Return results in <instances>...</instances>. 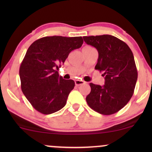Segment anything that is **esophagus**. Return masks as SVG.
<instances>
[{"instance_id": "esophagus-1", "label": "esophagus", "mask_w": 152, "mask_h": 152, "mask_svg": "<svg viewBox=\"0 0 152 152\" xmlns=\"http://www.w3.org/2000/svg\"><path fill=\"white\" fill-rule=\"evenodd\" d=\"M75 83L76 86H80V85H81V84H84L85 82H84V81H82V80H75Z\"/></svg>"}]
</instances>
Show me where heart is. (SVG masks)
<instances>
[{
    "label": "heart",
    "mask_w": 152,
    "mask_h": 152,
    "mask_svg": "<svg viewBox=\"0 0 152 152\" xmlns=\"http://www.w3.org/2000/svg\"><path fill=\"white\" fill-rule=\"evenodd\" d=\"M84 48H91V46H86V47H84Z\"/></svg>",
    "instance_id": "b5f03b06"
}]
</instances>
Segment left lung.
<instances>
[{"label":"left lung","instance_id":"1","mask_svg":"<svg viewBox=\"0 0 152 152\" xmlns=\"http://www.w3.org/2000/svg\"><path fill=\"white\" fill-rule=\"evenodd\" d=\"M83 38L98 51L95 68L103 72L105 80L104 86L90 83L87 104L97 113L111 115L122 109L134 94L138 79L134 55L126 43L112 35Z\"/></svg>","mask_w":152,"mask_h":152}]
</instances>
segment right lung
<instances>
[{
	"label": "right lung",
	"instance_id": "obj_1",
	"mask_svg": "<svg viewBox=\"0 0 152 152\" xmlns=\"http://www.w3.org/2000/svg\"><path fill=\"white\" fill-rule=\"evenodd\" d=\"M83 44L82 37H43L32 43L20 64L21 90L37 111L51 114L66 105L75 82L64 80L57 70L69 53Z\"/></svg>",
	"mask_w": 152,
	"mask_h": 152
}]
</instances>
